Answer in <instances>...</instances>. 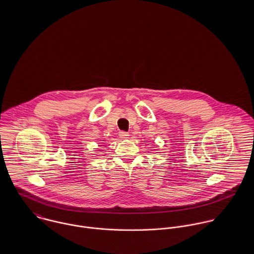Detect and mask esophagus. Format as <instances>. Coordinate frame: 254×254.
Listing matches in <instances>:
<instances>
[{"instance_id":"esophagus-1","label":"esophagus","mask_w":254,"mask_h":254,"mask_svg":"<svg viewBox=\"0 0 254 254\" xmlns=\"http://www.w3.org/2000/svg\"><path fill=\"white\" fill-rule=\"evenodd\" d=\"M128 137H129V134H128L127 132H124V131L119 132V138H120V139L125 140V139H128Z\"/></svg>"}]
</instances>
